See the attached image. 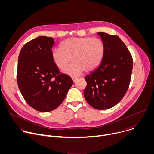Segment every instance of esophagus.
<instances>
[{
	"mask_svg": "<svg viewBox=\"0 0 154 154\" xmlns=\"http://www.w3.org/2000/svg\"><path fill=\"white\" fill-rule=\"evenodd\" d=\"M77 79H78V78H77V77H72V80H73L74 82H75L76 80H77Z\"/></svg>",
	"mask_w": 154,
	"mask_h": 154,
	"instance_id": "obj_1",
	"label": "esophagus"
}]
</instances>
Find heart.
Instances as JSON below:
<instances>
[{"label": "heart", "instance_id": "1", "mask_svg": "<svg viewBox=\"0 0 154 154\" xmlns=\"http://www.w3.org/2000/svg\"><path fill=\"white\" fill-rule=\"evenodd\" d=\"M61 49L55 48L52 51V59L57 66L72 75L83 71L88 72L95 69L101 62L105 51L104 44L99 38L92 37L70 38L64 41Z\"/></svg>", "mask_w": 154, "mask_h": 154}]
</instances>
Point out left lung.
<instances>
[{"mask_svg":"<svg viewBox=\"0 0 154 154\" xmlns=\"http://www.w3.org/2000/svg\"><path fill=\"white\" fill-rule=\"evenodd\" d=\"M105 51L100 64L86 75L84 96L92 107L110 108L125 96L130 82L133 58L124 42L116 35L99 32Z\"/></svg>","mask_w":154,"mask_h":154,"instance_id":"left-lung-1","label":"left lung"}]
</instances>
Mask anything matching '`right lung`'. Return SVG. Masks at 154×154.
<instances>
[{
	"label": "right lung",
	"instance_id": "1",
	"mask_svg": "<svg viewBox=\"0 0 154 154\" xmlns=\"http://www.w3.org/2000/svg\"><path fill=\"white\" fill-rule=\"evenodd\" d=\"M53 38L39 36L21 49L17 69L19 89L26 102L39 112L58 107L73 84L71 78L60 73L52 57Z\"/></svg>",
	"mask_w": 154,
	"mask_h": 154
}]
</instances>
